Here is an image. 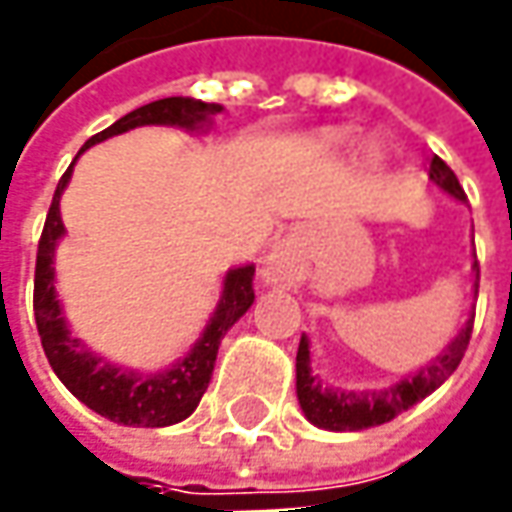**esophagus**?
I'll list each match as a JSON object with an SVG mask.
<instances>
[{"label": "esophagus", "instance_id": "obj_1", "mask_svg": "<svg viewBox=\"0 0 512 512\" xmlns=\"http://www.w3.org/2000/svg\"><path fill=\"white\" fill-rule=\"evenodd\" d=\"M277 277H280V263L272 260V263L266 266V280H277Z\"/></svg>", "mask_w": 512, "mask_h": 512}]
</instances>
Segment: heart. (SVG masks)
<instances>
[{"label": "heart", "instance_id": "heart-1", "mask_svg": "<svg viewBox=\"0 0 512 512\" xmlns=\"http://www.w3.org/2000/svg\"><path fill=\"white\" fill-rule=\"evenodd\" d=\"M345 141H348V135L345 133H328L326 135L328 147H340V144H345Z\"/></svg>", "mask_w": 512, "mask_h": 512}]
</instances>
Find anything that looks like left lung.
Segmentation results:
<instances>
[{
    "mask_svg": "<svg viewBox=\"0 0 512 512\" xmlns=\"http://www.w3.org/2000/svg\"><path fill=\"white\" fill-rule=\"evenodd\" d=\"M431 181L459 201L467 198L459 178L453 175V169L439 155L431 158ZM473 266H476V280H479V263H473ZM476 291H479V283H476ZM470 334H473V320H467L465 328L456 334V340L445 348V354H439L431 365H425L416 377L402 379L385 391H360V394L328 388L314 377L309 365V340L303 337L300 348H297V399H300V408L309 416V422H314L317 428H326V431H365L374 425H385L397 414L416 405L419 399L433 394L459 368L467 343H470Z\"/></svg>",
    "mask_w": 512,
    "mask_h": 512,
    "instance_id": "1",
    "label": "left lung"
}]
</instances>
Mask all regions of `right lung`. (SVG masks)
I'll return each instance as SVG.
<instances>
[{
	"label": "right lung",
	"instance_id": "right-lung-1",
	"mask_svg": "<svg viewBox=\"0 0 512 512\" xmlns=\"http://www.w3.org/2000/svg\"><path fill=\"white\" fill-rule=\"evenodd\" d=\"M215 113H221V104H206V101L181 96L161 98V101L144 104L124 118H118L113 127L93 135L84 144V150L104 141V138H110V135L127 133V130L144 127V124H175V127L195 130V127L206 124L209 115ZM70 172H73V164L67 167L62 181L56 186L53 203L47 209L45 229L39 238V252H36L33 311H36V328L42 337L47 362L73 397L81 399L96 414L107 416L110 422L133 425V428L175 425L198 408V402L209 388L212 371H215L218 345H221L223 334L235 326L246 314V309L255 303V286H252L255 266H240L235 272L226 274L221 306L215 311V317L209 320V326L203 331L201 340L195 343V348L178 365H172L169 371L135 374V371H121L115 365L101 362L76 337H70L62 317V306L56 300V289H53V249H56V240L64 235L59 198H62L64 186L70 181Z\"/></svg>",
	"mask_w": 512,
	"mask_h": 512
}]
</instances>
